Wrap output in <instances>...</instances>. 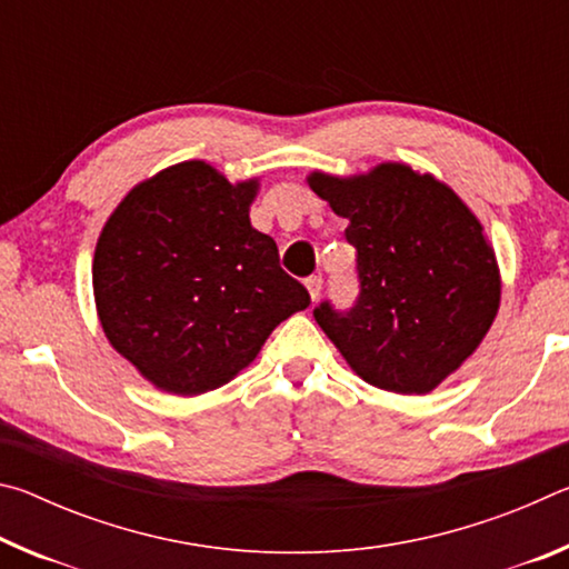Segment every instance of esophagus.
<instances>
[{"label":"esophagus","mask_w":569,"mask_h":569,"mask_svg":"<svg viewBox=\"0 0 569 569\" xmlns=\"http://www.w3.org/2000/svg\"><path fill=\"white\" fill-rule=\"evenodd\" d=\"M321 286H323V278L321 276H308L306 278V288H308V296H311V301H316V298H319Z\"/></svg>","instance_id":"1"}]
</instances>
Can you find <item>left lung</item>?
<instances>
[{"instance_id":"8db88e82","label":"left lung","mask_w":569,"mask_h":569,"mask_svg":"<svg viewBox=\"0 0 569 569\" xmlns=\"http://www.w3.org/2000/svg\"><path fill=\"white\" fill-rule=\"evenodd\" d=\"M308 186L349 220L359 296L313 319L373 387L427 393L475 353L499 308V271L455 190L399 162L369 176L313 172Z\"/></svg>"}]
</instances>
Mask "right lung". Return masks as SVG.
<instances>
[{"instance_id": "1", "label": "right lung", "mask_w": 569, "mask_h": 569, "mask_svg": "<svg viewBox=\"0 0 569 569\" xmlns=\"http://www.w3.org/2000/svg\"><path fill=\"white\" fill-rule=\"evenodd\" d=\"M256 188L180 162L132 188L102 228L92 263L100 323L162 391L223 387L311 303L276 240L250 226Z\"/></svg>"}]
</instances>
